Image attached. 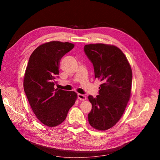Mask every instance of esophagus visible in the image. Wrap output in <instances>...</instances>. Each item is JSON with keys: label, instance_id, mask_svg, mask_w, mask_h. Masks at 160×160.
Wrapping results in <instances>:
<instances>
[{"label": "esophagus", "instance_id": "34e87169", "mask_svg": "<svg viewBox=\"0 0 160 160\" xmlns=\"http://www.w3.org/2000/svg\"><path fill=\"white\" fill-rule=\"evenodd\" d=\"M77 97H78V99L79 100H81V101H84L86 99V96L83 95V94H78L77 95Z\"/></svg>", "mask_w": 160, "mask_h": 160}]
</instances>
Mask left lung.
Here are the masks:
<instances>
[{"instance_id": "8db88e82", "label": "left lung", "mask_w": 160, "mask_h": 160, "mask_svg": "<svg viewBox=\"0 0 160 160\" xmlns=\"http://www.w3.org/2000/svg\"><path fill=\"white\" fill-rule=\"evenodd\" d=\"M84 51L93 63L95 77L102 82L99 95L88 97L92 104L89 123L96 129L105 131L118 122L126 108L131 96L132 68L116 46L89 44L85 45Z\"/></svg>"}]
</instances>
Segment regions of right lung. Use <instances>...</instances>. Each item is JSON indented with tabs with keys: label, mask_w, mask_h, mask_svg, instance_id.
<instances>
[{
	"label": "right lung",
	"mask_w": 160,
	"mask_h": 160,
	"mask_svg": "<svg viewBox=\"0 0 160 160\" xmlns=\"http://www.w3.org/2000/svg\"><path fill=\"white\" fill-rule=\"evenodd\" d=\"M72 43L51 41L32 52L24 77V91L37 118L48 127H55L66 119L77 95L74 91L55 89L59 62L73 49Z\"/></svg>",
	"instance_id": "obj_1"
}]
</instances>
